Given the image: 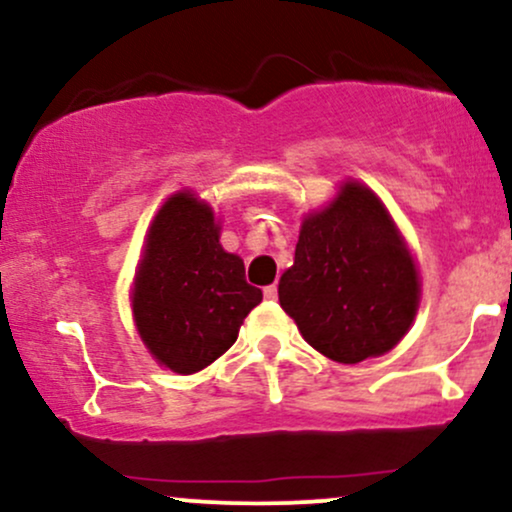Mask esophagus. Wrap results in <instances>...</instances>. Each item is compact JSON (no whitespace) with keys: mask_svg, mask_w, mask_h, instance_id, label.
I'll list each match as a JSON object with an SVG mask.
<instances>
[{"mask_svg":"<svg viewBox=\"0 0 512 512\" xmlns=\"http://www.w3.org/2000/svg\"><path fill=\"white\" fill-rule=\"evenodd\" d=\"M264 298H267V301H276V286L274 284L264 286Z\"/></svg>","mask_w":512,"mask_h":512,"instance_id":"esophagus-1","label":"esophagus"}]
</instances>
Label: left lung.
Segmentation results:
<instances>
[{
	"label": "left lung",
	"mask_w": 512,
	"mask_h": 512,
	"mask_svg": "<svg viewBox=\"0 0 512 512\" xmlns=\"http://www.w3.org/2000/svg\"><path fill=\"white\" fill-rule=\"evenodd\" d=\"M279 303L305 342L339 363L380 356L404 337L419 276L373 192L346 182L330 207L303 221Z\"/></svg>",
	"instance_id": "obj_1"
}]
</instances>
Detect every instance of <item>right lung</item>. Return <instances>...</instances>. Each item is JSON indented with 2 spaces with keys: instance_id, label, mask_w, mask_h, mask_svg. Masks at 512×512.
Wrapping results in <instances>:
<instances>
[{
  "instance_id": "add662e5",
  "label": "right lung",
  "mask_w": 512,
  "mask_h": 512,
  "mask_svg": "<svg viewBox=\"0 0 512 512\" xmlns=\"http://www.w3.org/2000/svg\"><path fill=\"white\" fill-rule=\"evenodd\" d=\"M262 291L219 245L207 204L180 192L158 211L134 281V320L161 366L190 375L231 349Z\"/></svg>"
}]
</instances>
